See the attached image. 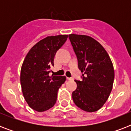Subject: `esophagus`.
<instances>
[{"mask_svg": "<svg viewBox=\"0 0 131 131\" xmlns=\"http://www.w3.org/2000/svg\"><path fill=\"white\" fill-rule=\"evenodd\" d=\"M67 79L68 80H73V78H67Z\"/></svg>", "mask_w": 131, "mask_h": 131, "instance_id": "esophagus-1", "label": "esophagus"}]
</instances>
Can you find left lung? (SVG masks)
<instances>
[{
  "label": "left lung",
  "mask_w": 131,
  "mask_h": 131,
  "mask_svg": "<svg viewBox=\"0 0 131 131\" xmlns=\"http://www.w3.org/2000/svg\"><path fill=\"white\" fill-rule=\"evenodd\" d=\"M69 37L78 60L82 81L75 80L72 93L74 103L87 112H96L104 105L112 90L114 69L101 44L91 37L71 34Z\"/></svg>",
  "instance_id": "1"
}]
</instances>
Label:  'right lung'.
Returning a JSON list of instances; mask_svg holds the SVG:
<instances>
[{"label": "right lung", "instance_id": "add662e5", "mask_svg": "<svg viewBox=\"0 0 131 131\" xmlns=\"http://www.w3.org/2000/svg\"><path fill=\"white\" fill-rule=\"evenodd\" d=\"M68 35L48 36L37 43L24 58L21 71V91L30 107L37 112L47 111L55 105L58 91L65 76H49L56 52Z\"/></svg>", "mask_w": 131, "mask_h": 131}]
</instances>
